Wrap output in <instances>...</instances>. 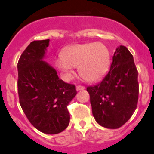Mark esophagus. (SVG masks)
Returning <instances> with one entry per match:
<instances>
[{"instance_id": "obj_1", "label": "esophagus", "mask_w": 154, "mask_h": 154, "mask_svg": "<svg viewBox=\"0 0 154 154\" xmlns=\"http://www.w3.org/2000/svg\"><path fill=\"white\" fill-rule=\"evenodd\" d=\"M85 87L82 85H77V87H76V89H77V91H81V90H84L85 89Z\"/></svg>"}]
</instances>
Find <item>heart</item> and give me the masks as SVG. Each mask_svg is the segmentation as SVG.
Returning a JSON list of instances; mask_svg holds the SVG:
<instances>
[{"instance_id":"b5f03b06","label":"heart","mask_w":154,"mask_h":154,"mask_svg":"<svg viewBox=\"0 0 154 154\" xmlns=\"http://www.w3.org/2000/svg\"><path fill=\"white\" fill-rule=\"evenodd\" d=\"M110 63L108 49L98 42L72 45L65 49L62 57L56 60V66L67 81L73 77L78 66L81 76L89 81H99L105 76Z\"/></svg>"}]
</instances>
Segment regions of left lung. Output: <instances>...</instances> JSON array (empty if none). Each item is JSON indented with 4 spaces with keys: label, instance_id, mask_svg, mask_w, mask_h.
<instances>
[{
    "label": "left lung",
    "instance_id": "left-lung-1",
    "mask_svg": "<svg viewBox=\"0 0 154 154\" xmlns=\"http://www.w3.org/2000/svg\"><path fill=\"white\" fill-rule=\"evenodd\" d=\"M138 75L128 49L117 47L107 75L100 83L87 88L92 115L98 124L117 129L129 120L138 104Z\"/></svg>",
    "mask_w": 154,
    "mask_h": 154
}]
</instances>
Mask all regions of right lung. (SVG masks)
I'll list each match as a JSON object with an SVG mask.
<instances>
[{
    "mask_svg": "<svg viewBox=\"0 0 154 154\" xmlns=\"http://www.w3.org/2000/svg\"><path fill=\"white\" fill-rule=\"evenodd\" d=\"M49 39L33 41L17 65L20 103L30 122L39 131L56 134L69 126L67 106L77 95L73 85L59 79L57 71L45 62Z\"/></svg>",
    "mask_w": 154,
    "mask_h": 154,
    "instance_id": "1",
    "label": "right lung"
}]
</instances>
